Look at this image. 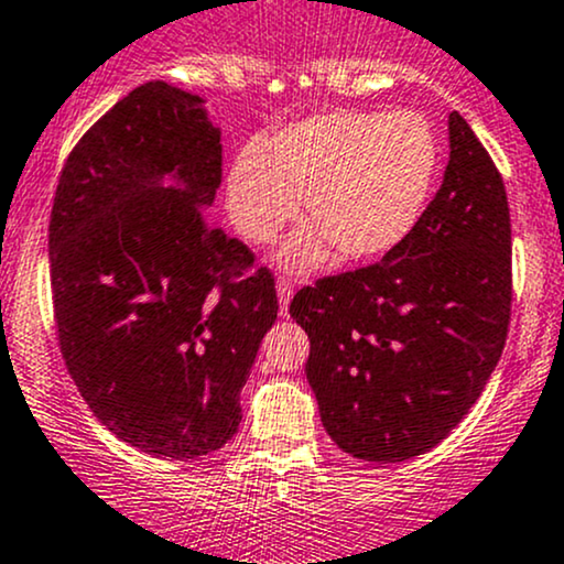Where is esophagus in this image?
Returning <instances> with one entry per match:
<instances>
[{"mask_svg":"<svg viewBox=\"0 0 564 564\" xmlns=\"http://www.w3.org/2000/svg\"><path fill=\"white\" fill-rule=\"evenodd\" d=\"M276 299H280V314L282 317H288L290 299H293V284L288 280H276Z\"/></svg>","mask_w":564,"mask_h":564,"instance_id":"34e87169","label":"esophagus"}]
</instances>
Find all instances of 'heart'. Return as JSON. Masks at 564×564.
I'll use <instances>...</instances> for the list:
<instances>
[{
  "instance_id": "b5f03b06",
  "label": "heart",
  "mask_w": 564,
  "mask_h": 564,
  "mask_svg": "<svg viewBox=\"0 0 564 564\" xmlns=\"http://www.w3.org/2000/svg\"><path fill=\"white\" fill-rule=\"evenodd\" d=\"M438 166V134L422 112H317L236 155L228 215L247 241L269 245L299 212L295 193H304L312 226L282 247V269L304 274L336 247L344 260H377L420 226Z\"/></svg>"
}]
</instances>
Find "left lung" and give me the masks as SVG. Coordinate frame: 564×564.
Listing matches in <instances>:
<instances>
[{
	"mask_svg": "<svg viewBox=\"0 0 564 564\" xmlns=\"http://www.w3.org/2000/svg\"><path fill=\"white\" fill-rule=\"evenodd\" d=\"M306 379L338 449L403 463L459 425L498 366L511 319L506 185L463 115L420 226L366 269L295 293Z\"/></svg>",
	"mask_w": 564,
	"mask_h": 564,
	"instance_id": "8db88e82",
	"label": "left lung"
}]
</instances>
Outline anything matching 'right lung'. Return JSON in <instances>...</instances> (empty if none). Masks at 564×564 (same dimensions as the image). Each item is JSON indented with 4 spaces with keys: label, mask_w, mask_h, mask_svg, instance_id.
<instances>
[{
    "label": "right lung",
    "mask_w": 564,
    "mask_h": 564,
    "mask_svg": "<svg viewBox=\"0 0 564 564\" xmlns=\"http://www.w3.org/2000/svg\"><path fill=\"white\" fill-rule=\"evenodd\" d=\"M223 177L204 99L150 80L66 159L47 256L58 344L96 420L155 457L239 430V392L276 319L269 269L207 220Z\"/></svg>",
    "instance_id": "add662e5"
}]
</instances>
